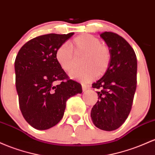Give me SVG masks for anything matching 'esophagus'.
Instances as JSON below:
<instances>
[{
	"label": "esophagus",
	"instance_id": "esophagus-1",
	"mask_svg": "<svg viewBox=\"0 0 155 155\" xmlns=\"http://www.w3.org/2000/svg\"><path fill=\"white\" fill-rule=\"evenodd\" d=\"M82 88H83V91H86L87 89H88V88H89V86H88V85L82 84Z\"/></svg>",
	"mask_w": 155,
	"mask_h": 155
}]
</instances>
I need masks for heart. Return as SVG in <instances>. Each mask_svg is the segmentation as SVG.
Listing matches in <instances>:
<instances>
[{"label":"heart","mask_w":155,"mask_h":155,"mask_svg":"<svg viewBox=\"0 0 155 155\" xmlns=\"http://www.w3.org/2000/svg\"><path fill=\"white\" fill-rule=\"evenodd\" d=\"M74 53L83 55L81 59L83 67L74 69L70 77L82 82H88L97 77L104 75L110 67L111 50L100 39L91 34H85L76 36L71 45L63 43L55 50V59L65 72H69L77 64Z\"/></svg>","instance_id":"heart-1"}]
</instances>
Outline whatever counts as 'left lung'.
<instances>
[{
  "label": "left lung",
  "mask_w": 155,
  "mask_h": 155,
  "mask_svg": "<svg viewBox=\"0 0 155 155\" xmlns=\"http://www.w3.org/2000/svg\"><path fill=\"white\" fill-rule=\"evenodd\" d=\"M111 50V62L107 72L92 84L98 89V100L92 107L94 124L105 131L115 130L127 119L137 86V58L129 43L119 34L102 33Z\"/></svg>",
  "instance_id": "obj_1"
}]
</instances>
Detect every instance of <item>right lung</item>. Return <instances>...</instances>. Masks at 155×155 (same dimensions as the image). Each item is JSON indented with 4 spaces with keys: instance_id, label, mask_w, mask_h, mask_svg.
Here are the masks:
<instances>
[{
    "instance_id": "add662e5",
    "label": "right lung",
    "mask_w": 155,
    "mask_h": 155,
    "mask_svg": "<svg viewBox=\"0 0 155 155\" xmlns=\"http://www.w3.org/2000/svg\"><path fill=\"white\" fill-rule=\"evenodd\" d=\"M73 34L37 36L26 42L17 55L15 69L19 105L24 119L35 129L48 130L58 124L67 100L82 93L81 85L69 79L55 59V50Z\"/></svg>"
}]
</instances>
